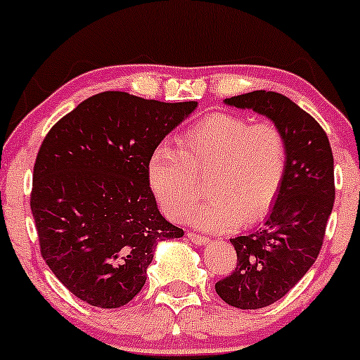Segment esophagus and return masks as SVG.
Here are the masks:
<instances>
[{"mask_svg":"<svg viewBox=\"0 0 360 360\" xmlns=\"http://www.w3.org/2000/svg\"><path fill=\"white\" fill-rule=\"evenodd\" d=\"M188 239L191 240V243H195L196 246H205V244L210 243V239L205 238V236H200V234H195V232H188Z\"/></svg>","mask_w":360,"mask_h":360,"instance_id":"34e87169","label":"esophagus"}]
</instances>
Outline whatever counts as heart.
Segmentation results:
<instances>
[{
	"label": "heart",
	"mask_w": 360,
	"mask_h": 360,
	"mask_svg": "<svg viewBox=\"0 0 360 360\" xmlns=\"http://www.w3.org/2000/svg\"><path fill=\"white\" fill-rule=\"evenodd\" d=\"M287 141L274 122L217 112L181 138V148L159 145L147 165L148 184L160 208L174 220L186 219L198 198L200 175L211 172V195L189 220L205 231H231L262 220L282 188Z\"/></svg>",
	"instance_id": "b5f03b06"
}]
</instances>
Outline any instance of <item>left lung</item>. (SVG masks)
<instances>
[{
    "mask_svg": "<svg viewBox=\"0 0 360 360\" xmlns=\"http://www.w3.org/2000/svg\"><path fill=\"white\" fill-rule=\"evenodd\" d=\"M278 126L287 141V171L262 227L231 239L238 266L215 283L238 309H262L282 299L313 266L333 210V153L326 133L289 97L266 90L225 98Z\"/></svg>",
    "mask_w": 360,
    "mask_h": 360,
    "instance_id": "left-lung-1",
    "label": "left lung"
}]
</instances>
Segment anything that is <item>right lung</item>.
I'll list each match as a JSON object with an SVG mask.
<instances>
[{"instance_id": "right-lung-1", "label": "right lung", "mask_w": 360, "mask_h": 360, "mask_svg": "<svg viewBox=\"0 0 360 360\" xmlns=\"http://www.w3.org/2000/svg\"><path fill=\"white\" fill-rule=\"evenodd\" d=\"M196 108L195 101L102 92L59 120L42 141L30 196L42 258L90 306L128 304L145 285L157 244L184 236L157 208L147 165Z\"/></svg>"}]
</instances>
